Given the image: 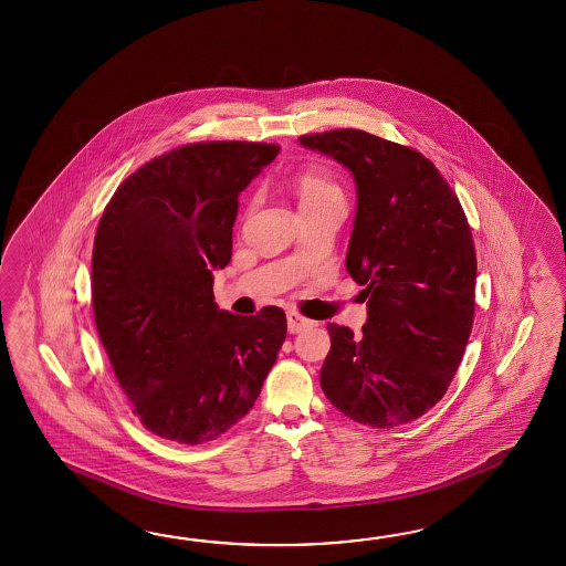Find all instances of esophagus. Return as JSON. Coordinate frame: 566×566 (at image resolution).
I'll return each instance as SVG.
<instances>
[{"mask_svg": "<svg viewBox=\"0 0 566 566\" xmlns=\"http://www.w3.org/2000/svg\"><path fill=\"white\" fill-rule=\"evenodd\" d=\"M312 319H307V317H303L297 312H289L287 313V329L289 334H300L303 329H307V327H312Z\"/></svg>", "mask_w": 566, "mask_h": 566, "instance_id": "1", "label": "esophagus"}]
</instances>
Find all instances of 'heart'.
Returning a JSON list of instances; mask_svg holds the SVG:
<instances>
[{"instance_id": "1", "label": "heart", "mask_w": 566, "mask_h": 566, "mask_svg": "<svg viewBox=\"0 0 566 566\" xmlns=\"http://www.w3.org/2000/svg\"><path fill=\"white\" fill-rule=\"evenodd\" d=\"M295 196H297L301 212H310V210L329 205L334 200H344L342 188L337 186L336 181L327 178L317 169L301 171L295 180Z\"/></svg>"}]
</instances>
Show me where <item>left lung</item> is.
Returning <instances> with one entry per match:
<instances>
[{
    "mask_svg": "<svg viewBox=\"0 0 566 566\" xmlns=\"http://www.w3.org/2000/svg\"><path fill=\"white\" fill-rule=\"evenodd\" d=\"M356 184L346 269L364 285L360 336L329 324L319 374L352 421L390 429L434 407L458 373L475 310L478 261L458 196L433 161L360 129L301 135Z\"/></svg>",
    "mask_w": 566,
    "mask_h": 566,
    "instance_id": "1",
    "label": "left lung"
}]
</instances>
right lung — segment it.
I'll list each match as a JSON object with an SVG mask.
<instances>
[{"label": "right lung", "instance_id": "right-lung-1", "mask_svg": "<svg viewBox=\"0 0 566 566\" xmlns=\"http://www.w3.org/2000/svg\"><path fill=\"white\" fill-rule=\"evenodd\" d=\"M279 147L181 145L111 198L93 247V310L119 386L151 433L200 446L253 409L287 336L281 307L218 310L239 196Z\"/></svg>", "mask_w": 566, "mask_h": 566}]
</instances>
